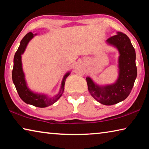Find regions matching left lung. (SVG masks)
Listing matches in <instances>:
<instances>
[{"label":"left lung","instance_id":"8db88e82","mask_svg":"<svg viewBox=\"0 0 149 149\" xmlns=\"http://www.w3.org/2000/svg\"><path fill=\"white\" fill-rule=\"evenodd\" d=\"M107 43L119 52L118 76L113 84L100 85L87 77L88 90L94 99L104 105H113L124 100L130 94L137 75L135 50L127 35L122 32L110 37Z\"/></svg>","mask_w":149,"mask_h":149}]
</instances>
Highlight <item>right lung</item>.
Listing matches in <instances>:
<instances>
[{
	"label": "right lung",
	"instance_id": "add662e5",
	"mask_svg": "<svg viewBox=\"0 0 149 149\" xmlns=\"http://www.w3.org/2000/svg\"><path fill=\"white\" fill-rule=\"evenodd\" d=\"M37 33L33 34L29 32L26 35L20 42V45L14 58V67L12 70V81L16 87L17 92L19 97L27 104H31L39 108H45L49 107L58 100L64 93L65 81L68 76L70 74V72L65 74L62 80L61 86L58 94L53 97L44 93H40L33 91L27 86V81L25 77V74L22 67V55L24 53L29 42L37 35Z\"/></svg>",
	"mask_w": 149,
	"mask_h": 149
}]
</instances>
